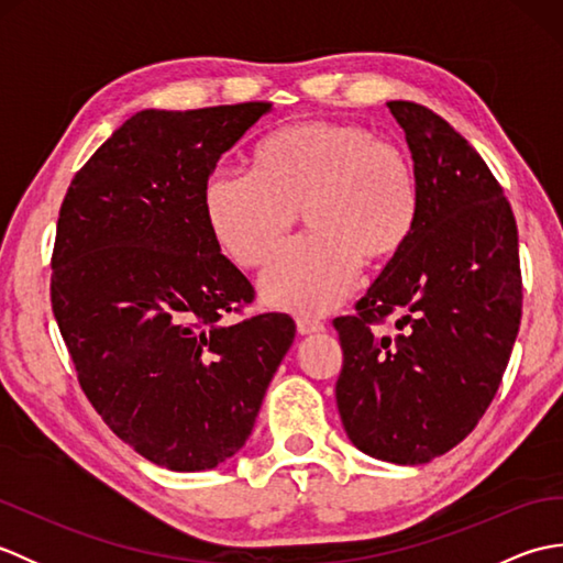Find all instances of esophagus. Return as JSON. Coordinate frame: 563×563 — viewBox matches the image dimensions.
Returning a JSON list of instances; mask_svg holds the SVG:
<instances>
[{
	"label": "esophagus",
	"mask_w": 563,
	"mask_h": 563,
	"mask_svg": "<svg viewBox=\"0 0 563 563\" xmlns=\"http://www.w3.org/2000/svg\"><path fill=\"white\" fill-rule=\"evenodd\" d=\"M297 331H300V336H312V333H321L324 331V324H321L319 319H297Z\"/></svg>",
	"instance_id": "34e87169"
}]
</instances>
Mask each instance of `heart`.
Segmentation results:
<instances>
[{"mask_svg": "<svg viewBox=\"0 0 563 563\" xmlns=\"http://www.w3.org/2000/svg\"><path fill=\"white\" fill-rule=\"evenodd\" d=\"M256 174L214 169L202 212L234 263H266L302 212L309 236L280 249L261 275L263 302L327 314L349 297L357 271L397 258L416 230L418 186L409 159L367 128L305 121L258 145Z\"/></svg>", "mask_w": 563, "mask_h": 563, "instance_id": "b5f03b06", "label": "heart"}]
</instances>
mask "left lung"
Wrapping results in <instances>:
<instances>
[{"instance_id":"1","label":"left lung","mask_w":563,"mask_h":563,"mask_svg":"<svg viewBox=\"0 0 563 563\" xmlns=\"http://www.w3.org/2000/svg\"><path fill=\"white\" fill-rule=\"evenodd\" d=\"M409 142L416 230L355 317L336 404L353 445L391 464H426L472 433L496 397L522 314L518 227L494 174L457 130L411 101H389ZM397 311L399 338L373 327Z\"/></svg>"}]
</instances>
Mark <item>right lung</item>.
I'll list each match as a JSON object with an SVG mask.
<instances>
[{
	"instance_id": "obj_1",
	"label": "right lung",
	"mask_w": 563,
	"mask_h": 563,
	"mask_svg": "<svg viewBox=\"0 0 563 563\" xmlns=\"http://www.w3.org/2000/svg\"><path fill=\"white\" fill-rule=\"evenodd\" d=\"M271 103L135 113L69 184L53 312L79 385L113 433L172 472L244 448L295 341L288 314L227 324L254 288L220 254L202 186Z\"/></svg>"
}]
</instances>
